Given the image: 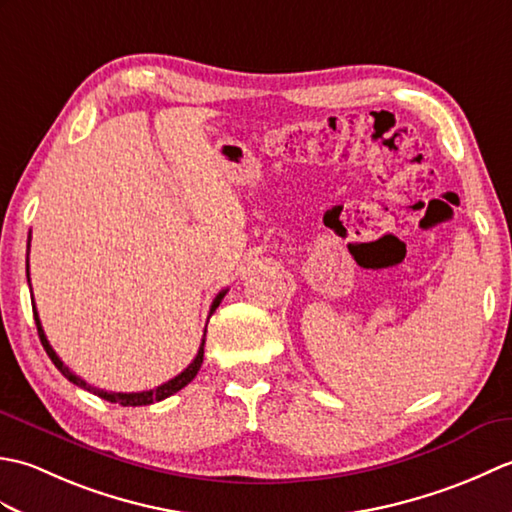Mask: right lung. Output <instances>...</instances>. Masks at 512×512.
I'll use <instances>...</instances> for the list:
<instances>
[{
    "label": "right lung",
    "mask_w": 512,
    "mask_h": 512,
    "mask_svg": "<svg viewBox=\"0 0 512 512\" xmlns=\"http://www.w3.org/2000/svg\"><path fill=\"white\" fill-rule=\"evenodd\" d=\"M28 248H30V242H28ZM28 281H30V275H28ZM224 295H226V290H222L220 295H217V297L213 299V303H211V312H209V314H213V312H215V308L220 306L222 299H224ZM32 312H35V323H37V332H39L41 345H43V350H46V354L50 356V361L54 363V367H57L59 372H61L65 378H68L70 383H74L76 387L88 389V391H92V394L101 396L103 400L116 402V405H123V407L151 405V402H160V400H165V398L173 396V394H176V391H180L182 387H187V385L191 383V380L195 378V374L200 372L202 361H204V339H202V343H200V350H198V354H195L193 361L189 363V367L184 369V372H180L176 378H171L169 383H165V385H160V387H156V389H149V391H138V394H121V391H105V389H96V387L88 385V383H85L83 378H79V376H76L74 372H70L68 367L63 365V361H61V358L57 356V352H54V350H52V345L48 343L46 334H43V328H41V321H39L37 308H32ZM204 336H206V330H204Z\"/></svg>",
    "instance_id": "obj_1"
}]
</instances>
